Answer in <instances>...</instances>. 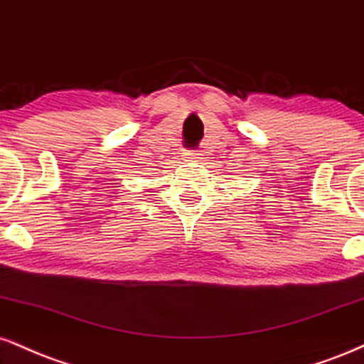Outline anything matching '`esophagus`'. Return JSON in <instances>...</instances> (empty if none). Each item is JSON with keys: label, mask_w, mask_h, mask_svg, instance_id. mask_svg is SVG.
Returning a JSON list of instances; mask_svg holds the SVG:
<instances>
[{"label": "esophagus", "mask_w": 364, "mask_h": 364, "mask_svg": "<svg viewBox=\"0 0 364 364\" xmlns=\"http://www.w3.org/2000/svg\"><path fill=\"white\" fill-rule=\"evenodd\" d=\"M186 156L190 157V159H201V156L203 154H200V151H188Z\"/></svg>", "instance_id": "obj_1"}]
</instances>
